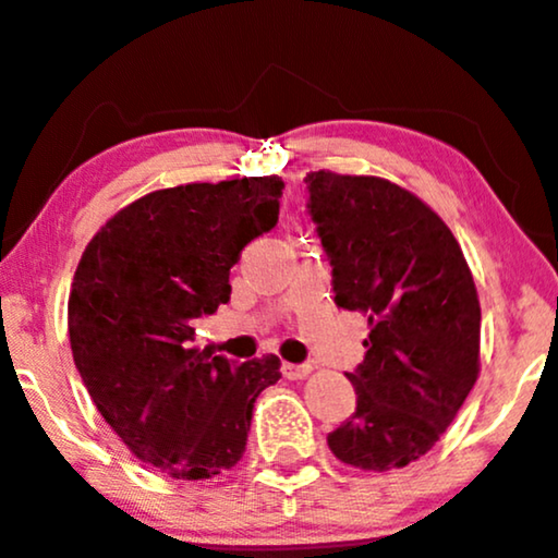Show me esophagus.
<instances>
[{"label":"esophagus","mask_w":558,"mask_h":558,"mask_svg":"<svg viewBox=\"0 0 558 558\" xmlns=\"http://www.w3.org/2000/svg\"><path fill=\"white\" fill-rule=\"evenodd\" d=\"M312 374V364H283L286 379H304Z\"/></svg>","instance_id":"esophagus-1"}]
</instances>
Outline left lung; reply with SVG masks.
<instances>
[{
	"label": "left lung",
	"mask_w": 558,
	"mask_h": 558,
	"mask_svg": "<svg viewBox=\"0 0 558 558\" xmlns=\"http://www.w3.org/2000/svg\"><path fill=\"white\" fill-rule=\"evenodd\" d=\"M308 213L332 265L335 304L368 317L355 413L332 454L385 473L426 454L481 372V304L445 220L392 181L306 173Z\"/></svg>",
	"instance_id": "8db88e82"
}]
</instances>
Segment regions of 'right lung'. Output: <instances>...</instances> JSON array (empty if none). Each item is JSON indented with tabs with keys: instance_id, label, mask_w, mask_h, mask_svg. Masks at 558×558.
<instances>
[{
	"instance_id": "add662e5",
	"label": "right lung",
	"mask_w": 558,
	"mask_h": 558,
	"mask_svg": "<svg viewBox=\"0 0 558 558\" xmlns=\"http://www.w3.org/2000/svg\"><path fill=\"white\" fill-rule=\"evenodd\" d=\"M283 181L181 184L134 199L85 246L66 327L87 392L145 465L179 481L231 471L278 355L228 361L194 348V325L231 299L228 272L278 223Z\"/></svg>"
}]
</instances>
